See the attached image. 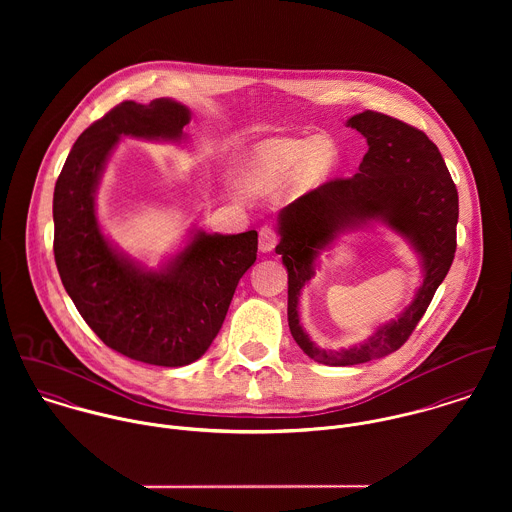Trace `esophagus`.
<instances>
[{"mask_svg": "<svg viewBox=\"0 0 512 512\" xmlns=\"http://www.w3.org/2000/svg\"><path fill=\"white\" fill-rule=\"evenodd\" d=\"M276 242H278V236L274 232L272 226H262L260 228V252H272L276 248Z\"/></svg>", "mask_w": 512, "mask_h": 512, "instance_id": "obj_1", "label": "esophagus"}]
</instances>
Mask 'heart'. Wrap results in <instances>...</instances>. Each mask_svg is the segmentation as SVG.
Listing matches in <instances>:
<instances>
[{"instance_id":"heart-1","label":"heart","mask_w":512,"mask_h":512,"mask_svg":"<svg viewBox=\"0 0 512 512\" xmlns=\"http://www.w3.org/2000/svg\"><path fill=\"white\" fill-rule=\"evenodd\" d=\"M335 165V151L319 136L268 138L248 147L238 167V187L268 195L286 185L313 187Z\"/></svg>"}]
</instances>
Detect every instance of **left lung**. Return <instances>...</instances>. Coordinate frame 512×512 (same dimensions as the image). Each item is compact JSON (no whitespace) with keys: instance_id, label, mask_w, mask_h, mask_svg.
Returning a JSON list of instances; mask_svg holds the SVG:
<instances>
[{"instance_id":"left-lung-1","label":"left lung","mask_w":512,"mask_h":512,"mask_svg":"<svg viewBox=\"0 0 512 512\" xmlns=\"http://www.w3.org/2000/svg\"><path fill=\"white\" fill-rule=\"evenodd\" d=\"M368 151L351 179H335L280 211L276 254L288 270V323L295 343L321 365H361L398 351L426 313L455 256L459 199L438 146L418 128L365 110L347 120ZM380 221L400 233L421 258L423 284L398 320L381 326L365 344L321 350L302 331L296 303L314 275L316 260L339 233Z\"/></svg>"}]
</instances>
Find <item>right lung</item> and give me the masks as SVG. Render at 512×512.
<instances>
[{
	"mask_svg": "<svg viewBox=\"0 0 512 512\" xmlns=\"http://www.w3.org/2000/svg\"><path fill=\"white\" fill-rule=\"evenodd\" d=\"M189 120V108L171 98L118 104L78 136L53 195V250L65 290L104 345L147 365H191L207 353L258 252L256 230L195 228L185 248L151 270L104 236L96 191L118 140L181 144Z\"/></svg>",
	"mask_w": 512,
	"mask_h": 512,
	"instance_id": "add662e5",
	"label": "right lung"
}]
</instances>
